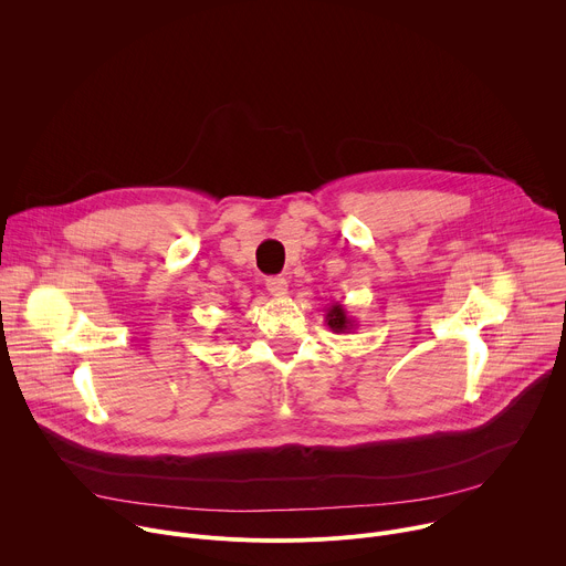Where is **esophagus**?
Returning a JSON list of instances; mask_svg holds the SVG:
<instances>
[{"instance_id": "1", "label": "esophagus", "mask_w": 566, "mask_h": 566, "mask_svg": "<svg viewBox=\"0 0 566 566\" xmlns=\"http://www.w3.org/2000/svg\"><path fill=\"white\" fill-rule=\"evenodd\" d=\"M266 289L273 297H284L289 293V282L284 277H269Z\"/></svg>"}]
</instances>
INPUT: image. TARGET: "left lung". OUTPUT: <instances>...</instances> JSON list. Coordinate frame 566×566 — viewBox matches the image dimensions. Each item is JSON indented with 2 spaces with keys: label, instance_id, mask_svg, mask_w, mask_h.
Returning <instances> with one entry per match:
<instances>
[{
  "label": "left lung",
  "instance_id": "obj_1",
  "mask_svg": "<svg viewBox=\"0 0 566 566\" xmlns=\"http://www.w3.org/2000/svg\"><path fill=\"white\" fill-rule=\"evenodd\" d=\"M325 322L334 334H349L356 329V319L347 313V308L340 302L329 304V308L325 313Z\"/></svg>",
  "mask_w": 566,
  "mask_h": 566
}]
</instances>
